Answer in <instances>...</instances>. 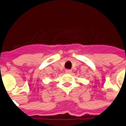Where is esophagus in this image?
<instances>
[{"label": "esophagus", "instance_id": "1", "mask_svg": "<svg viewBox=\"0 0 126 126\" xmlns=\"http://www.w3.org/2000/svg\"><path fill=\"white\" fill-rule=\"evenodd\" d=\"M71 69H66L65 70V72L67 73V74H70V73H71Z\"/></svg>", "mask_w": 126, "mask_h": 126}]
</instances>
